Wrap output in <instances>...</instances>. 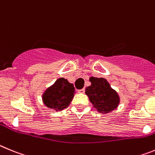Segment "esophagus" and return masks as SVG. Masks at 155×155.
Returning a JSON list of instances; mask_svg holds the SVG:
<instances>
[{
    "label": "esophagus",
    "mask_w": 155,
    "mask_h": 155,
    "mask_svg": "<svg viewBox=\"0 0 155 155\" xmlns=\"http://www.w3.org/2000/svg\"><path fill=\"white\" fill-rule=\"evenodd\" d=\"M78 93H85V89H81V90H78Z\"/></svg>",
    "instance_id": "34e87169"
}]
</instances>
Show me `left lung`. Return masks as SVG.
I'll use <instances>...</instances> for the list:
<instances>
[{"instance_id":"left-lung-1","label":"left lung","mask_w":155,"mask_h":155,"mask_svg":"<svg viewBox=\"0 0 155 155\" xmlns=\"http://www.w3.org/2000/svg\"><path fill=\"white\" fill-rule=\"evenodd\" d=\"M90 81L91 86L86 87V94L93 107L101 114H107L115 110L120 103V97L107 79L90 77Z\"/></svg>"}]
</instances>
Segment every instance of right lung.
Here are the masks:
<instances>
[{"instance_id": "1", "label": "right lung", "mask_w": 155, "mask_h": 155, "mask_svg": "<svg viewBox=\"0 0 155 155\" xmlns=\"http://www.w3.org/2000/svg\"><path fill=\"white\" fill-rule=\"evenodd\" d=\"M74 93L73 84L69 83L67 79L59 78L42 95L43 103L47 107L55 111L62 110L69 107Z\"/></svg>"}]
</instances>
